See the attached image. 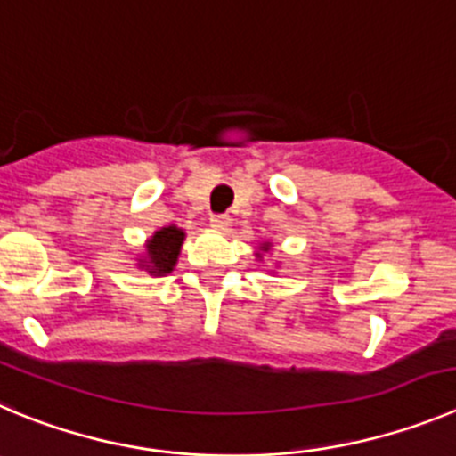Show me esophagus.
<instances>
[{
	"instance_id": "1",
	"label": "esophagus",
	"mask_w": 456,
	"mask_h": 456,
	"mask_svg": "<svg viewBox=\"0 0 456 456\" xmlns=\"http://www.w3.org/2000/svg\"><path fill=\"white\" fill-rule=\"evenodd\" d=\"M208 223H211L214 229H218V232H224V229L229 227V223H232V218H229L227 214H214L208 218Z\"/></svg>"
}]
</instances>
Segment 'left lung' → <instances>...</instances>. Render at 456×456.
<instances>
[{
	"instance_id": "1",
	"label": "left lung",
	"mask_w": 456,
	"mask_h": 456,
	"mask_svg": "<svg viewBox=\"0 0 456 456\" xmlns=\"http://www.w3.org/2000/svg\"><path fill=\"white\" fill-rule=\"evenodd\" d=\"M258 249H261V252L256 254V258H263V254H267L272 249V242H263V245Z\"/></svg>"
}]
</instances>
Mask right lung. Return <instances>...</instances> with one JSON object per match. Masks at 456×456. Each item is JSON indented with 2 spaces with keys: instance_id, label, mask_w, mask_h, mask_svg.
<instances>
[{
  "instance_id": "obj_1",
  "label": "right lung",
  "mask_w": 456,
  "mask_h": 456,
  "mask_svg": "<svg viewBox=\"0 0 456 456\" xmlns=\"http://www.w3.org/2000/svg\"><path fill=\"white\" fill-rule=\"evenodd\" d=\"M182 242H184V232L175 224L157 229L146 240V258H142L139 265L146 267V272L155 276L168 274L175 267Z\"/></svg>"
}]
</instances>
